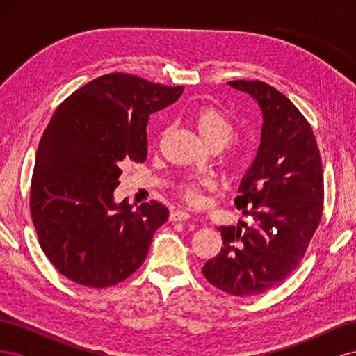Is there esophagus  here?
Instances as JSON below:
<instances>
[{
	"label": "esophagus",
	"mask_w": 356,
	"mask_h": 356,
	"mask_svg": "<svg viewBox=\"0 0 356 356\" xmlns=\"http://www.w3.org/2000/svg\"><path fill=\"white\" fill-rule=\"evenodd\" d=\"M188 218H191V213L184 209H178L170 213V221H186Z\"/></svg>",
	"instance_id": "esophagus-1"
}]
</instances>
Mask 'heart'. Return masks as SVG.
Instances as JSON below:
<instances>
[{
	"mask_svg": "<svg viewBox=\"0 0 356 356\" xmlns=\"http://www.w3.org/2000/svg\"><path fill=\"white\" fill-rule=\"evenodd\" d=\"M197 134L211 148H224L222 161L233 172L243 170L257 154V141L251 136L236 138L233 118L217 105H204L191 115ZM217 186L213 178L207 175L188 177L178 182L177 190L190 203H199L203 193Z\"/></svg>",
	"mask_w": 356,
	"mask_h": 356,
	"instance_id": "b5f03b06",
	"label": "heart"
}]
</instances>
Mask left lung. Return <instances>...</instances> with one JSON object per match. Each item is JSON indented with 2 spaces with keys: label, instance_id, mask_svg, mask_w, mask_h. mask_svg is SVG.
<instances>
[{
  "label": "left lung",
  "instance_id": "obj_1",
  "mask_svg": "<svg viewBox=\"0 0 356 356\" xmlns=\"http://www.w3.org/2000/svg\"><path fill=\"white\" fill-rule=\"evenodd\" d=\"M263 110L261 145L234 199L251 225L220 227L221 251L207 281L236 297L273 289L303 260L324 211V172L314 131L284 93L260 80L229 81Z\"/></svg>",
  "mask_w": 356,
  "mask_h": 356
}]
</instances>
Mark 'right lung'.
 Masks as SVG:
<instances>
[{
  "label": "right lung",
  "instance_id": "right-lung-1",
  "mask_svg": "<svg viewBox=\"0 0 356 356\" xmlns=\"http://www.w3.org/2000/svg\"><path fill=\"white\" fill-rule=\"evenodd\" d=\"M182 86L111 72L71 93L37 149L29 209L42 252L70 281L106 288L135 273L169 211L157 200L115 204L124 161L144 163L148 117L174 104Z\"/></svg>",
  "mask_w": 356,
  "mask_h": 356
}]
</instances>
